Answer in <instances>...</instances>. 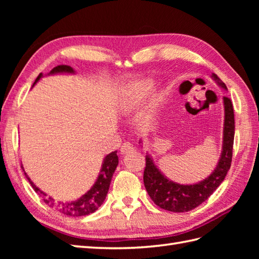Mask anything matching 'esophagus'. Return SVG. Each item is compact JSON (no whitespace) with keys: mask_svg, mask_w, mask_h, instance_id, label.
Here are the masks:
<instances>
[{"mask_svg":"<svg viewBox=\"0 0 259 259\" xmlns=\"http://www.w3.org/2000/svg\"><path fill=\"white\" fill-rule=\"evenodd\" d=\"M133 150H134V146L131 145L130 142H124V144L120 148V151H121V153H123V155L124 153H128Z\"/></svg>","mask_w":259,"mask_h":259,"instance_id":"34e87169","label":"esophagus"}]
</instances>
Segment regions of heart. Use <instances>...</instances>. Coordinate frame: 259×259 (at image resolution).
<instances>
[{"label":"heart","mask_w":259,"mask_h":259,"mask_svg":"<svg viewBox=\"0 0 259 259\" xmlns=\"http://www.w3.org/2000/svg\"><path fill=\"white\" fill-rule=\"evenodd\" d=\"M153 90V83L151 81H138L129 87L124 95V107L134 108L148 101Z\"/></svg>","instance_id":"obj_1"}]
</instances>
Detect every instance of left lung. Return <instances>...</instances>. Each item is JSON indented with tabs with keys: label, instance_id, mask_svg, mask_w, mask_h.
I'll return each instance as SVG.
<instances>
[{
	"label": "left lung",
	"instance_id": "1",
	"mask_svg": "<svg viewBox=\"0 0 259 259\" xmlns=\"http://www.w3.org/2000/svg\"><path fill=\"white\" fill-rule=\"evenodd\" d=\"M212 78L223 89H227L226 84L219 80L216 74H213ZM223 99L225 107L223 151L216 169L208 178L196 185H180L172 183L159 171L150 156H146V167L144 171L146 190L152 201L164 210L172 212H186L192 210L207 200L226 177L233 158L235 117L232 100L228 97H224Z\"/></svg>",
	"mask_w": 259,
	"mask_h": 259
}]
</instances>
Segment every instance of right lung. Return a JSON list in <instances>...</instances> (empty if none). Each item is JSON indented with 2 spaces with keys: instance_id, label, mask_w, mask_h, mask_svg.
I'll list each match as a JSON object with an SVG mask.
<instances>
[{
  "instance_id": "obj_1",
  "label": "right lung",
  "mask_w": 259,
  "mask_h": 259,
  "mask_svg": "<svg viewBox=\"0 0 259 259\" xmlns=\"http://www.w3.org/2000/svg\"><path fill=\"white\" fill-rule=\"evenodd\" d=\"M62 72H67V73H73L74 71L73 69L69 67V65H58V67L53 68L50 73H62ZM42 76V73L38 74L36 78L35 82L40 80ZM34 82V83H35ZM118 156H117V151H113L111 153L104 158L103 164L101 168L100 175L96 181V184L93 185L92 188L87 192L85 195L82 196L80 199L73 202H56V200L51 197H48L45 192L41 191L37 187L32 183L31 179L27 177L26 174L24 172L25 177L29 180V183L31 184L32 188L34 189L35 192H37L38 195H41L43 197V201H45L49 207L51 208H56L57 210L60 212H62L67 216H75V217H81V216H87V214H90L92 212H95L97 209L102 205V202L104 201L108 194L110 183H111V178L113 176V172L115 168L118 166Z\"/></svg>"
}]
</instances>
